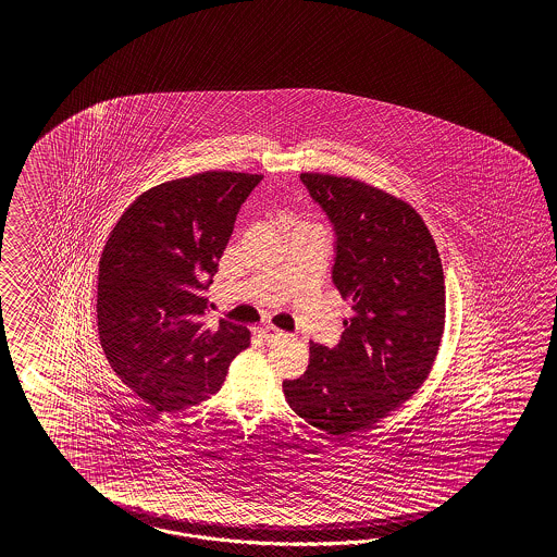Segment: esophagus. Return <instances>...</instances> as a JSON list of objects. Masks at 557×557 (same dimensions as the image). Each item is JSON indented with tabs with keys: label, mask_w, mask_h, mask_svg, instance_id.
Returning a JSON list of instances; mask_svg holds the SVG:
<instances>
[{
	"label": "esophagus",
	"mask_w": 557,
	"mask_h": 557,
	"mask_svg": "<svg viewBox=\"0 0 557 557\" xmlns=\"http://www.w3.org/2000/svg\"><path fill=\"white\" fill-rule=\"evenodd\" d=\"M259 335L263 338H268V341L286 337V333L280 331V329H275V326H261V329H259Z\"/></svg>",
	"instance_id": "34e87169"
}]
</instances>
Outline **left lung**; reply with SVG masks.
<instances>
[{
  "label": "left lung",
  "instance_id": "1",
  "mask_svg": "<svg viewBox=\"0 0 557 557\" xmlns=\"http://www.w3.org/2000/svg\"><path fill=\"white\" fill-rule=\"evenodd\" d=\"M335 224L333 282L354 302L335 349L310 343V363L284 382L289 408L331 437L371 429L433 370L445 329V280L421 214L366 182L302 173Z\"/></svg>",
  "mask_w": 557,
  "mask_h": 557
}]
</instances>
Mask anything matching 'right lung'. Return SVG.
<instances>
[{"instance_id":"right-lung-1","label":"right lung","mask_w":557,"mask_h":557,"mask_svg":"<svg viewBox=\"0 0 557 557\" xmlns=\"http://www.w3.org/2000/svg\"><path fill=\"white\" fill-rule=\"evenodd\" d=\"M259 173L203 171L147 189L106 240L98 275V333L120 380L159 412L219 392L251 345L243 324H203L206 277L233 235ZM212 282V280H210Z\"/></svg>"}]
</instances>
